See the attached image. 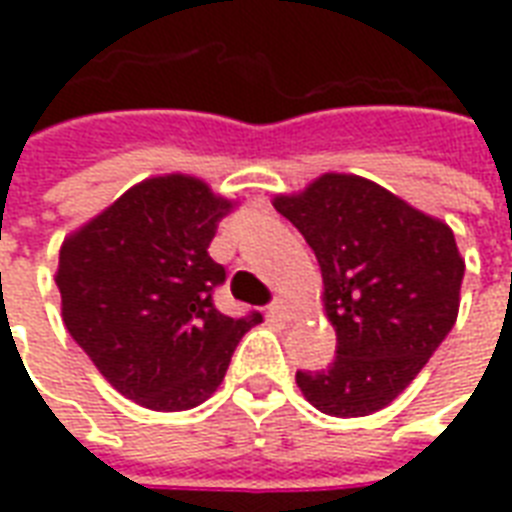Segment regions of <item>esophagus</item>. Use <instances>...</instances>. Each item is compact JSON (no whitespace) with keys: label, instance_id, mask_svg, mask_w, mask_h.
Instances as JSON below:
<instances>
[{"label":"esophagus","instance_id":"esophagus-1","mask_svg":"<svg viewBox=\"0 0 512 512\" xmlns=\"http://www.w3.org/2000/svg\"><path fill=\"white\" fill-rule=\"evenodd\" d=\"M268 315H271V318H277V321H288V318H290L288 304H285L282 299L271 301V307H268Z\"/></svg>","mask_w":512,"mask_h":512}]
</instances>
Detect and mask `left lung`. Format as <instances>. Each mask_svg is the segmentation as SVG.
I'll use <instances>...</instances> for the list:
<instances>
[{"instance_id": "obj_1", "label": "left lung", "mask_w": 512, "mask_h": 512, "mask_svg": "<svg viewBox=\"0 0 512 512\" xmlns=\"http://www.w3.org/2000/svg\"><path fill=\"white\" fill-rule=\"evenodd\" d=\"M304 235L337 329L334 362L296 384L332 417H367L406 389L458 318L463 260L444 222L356 175L274 200Z\"/></svg>"}]
</instances>
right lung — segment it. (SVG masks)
I'll list each match as a JSON object with an SVG mask.
<instances>
[{
  "label": "right lung",
  "mask_w": 512,
  "mask_h": 512,
  "mask_svg": "<svg viewBox=\"0 0 512 512\" xmlns=\"http://www.w3.org/2000/svg\"><path fill=\"white\" fill-rule=\"evenodd\" d=\"M230 208L197 178H150L62 244V321L101 376L139 406H200L222 384L238 340L263 321L213 304L227 271L208 246Z\"/></svg>",
  "instance_id": "1"
}]
</instances>
